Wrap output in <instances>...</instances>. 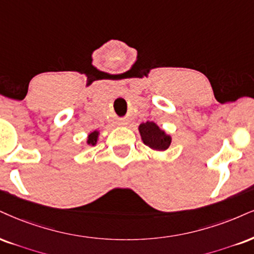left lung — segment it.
<instances>
[{
    "label": "left lung",
    "instance_id": "left-lung-1",
    "mask_svg": "<svg viewBox=\"0 0 254 254\" xmlns=\"http://www.w3.org/2000/svg\"><path fill=\"white\" fill-rule=\"evenodd\" d=\"M139 132L146 146L155 151H166L172 142V137L166 134L155 122H142L139 126Z\"/></svg>",
    "mask_w": 254,
    "mask_h": 254
}]
</instances>
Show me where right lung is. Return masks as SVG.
Returning <instances> with one entry per match:
<instances>
[{
	"mask_svg": "<svg viewBox=\"0 0 254 254\" xmlns=\"http://www.w3.org/2000/svg\"><path fill=\"white\" fill-rule=\"evenodd\" d=\"M98 137H99V132L98 130H94L88 135V139H87V143L89 146H95L96 142H98Z\"/></svg>",
	"mask_w": 254,
	"mask_h": 254,
	"instance_id": "add662e5",
	"label": "right lung"
}]
</instances>
